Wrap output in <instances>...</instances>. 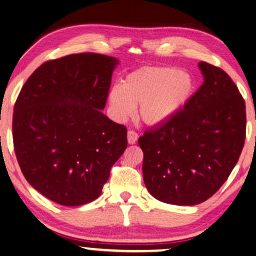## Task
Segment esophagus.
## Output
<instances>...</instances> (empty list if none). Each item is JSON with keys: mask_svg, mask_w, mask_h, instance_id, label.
Wrapping results in <instances>:
<instances>
[{"mask_svg": "<svg viewBox=\"0 0 256 256\" xmlns=\"http://www.w3.org/2000/svg\"><path fill=\"white\" fill-rule=\"evenodd\" d=\"M138 138H139V136L134 131H131V130H130V131L128 132V142L130 144H136V141H138Z\"/></svg>", "mask_w": 256, "mask_h": 256, "instance_id": "esophagus-1", "label": "esophagus"}]
</instances>
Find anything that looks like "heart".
Segmentation results:
<instances>
[{
    "mask_svg": "<svg viewBox=\"0 0 256 256\" xmlns=\"http://www.w3.org/2000/svg\"><path fill=\"white\" fill-rule=\"evenodd\" d=\"M193 79L188 72L164 66H144L128 74L120 87L108 94L110 114L117 122L133 115L148 126L166 123L185 106L192 94Z\"/></svg>",
    "mask_w": 256,
    "mask_h": 256,
    "instance_id": "obj_1",
    "label": "heart"
}]
</instances>
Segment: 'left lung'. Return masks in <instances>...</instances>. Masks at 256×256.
<instances>
[{
    "label": "left lung",
    "mask_w": 256,
    "mask_h": 256,
    "mask_svg": "<svg viewBox=\"0 0 256 256\" xmlns=\"http://www.w3.org/2000/svg\"><path fill=\"white\" fill-rule=\"evenodd\" d=\"M204 84L162 126L139 138L144 185L158 201L194 206L220 190L246 136V106L226 72L199 63Z\"/></svg>",
    "instance_id": "8db88e82"
}]
</instances>
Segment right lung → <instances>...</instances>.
Wrapping results in <instances>:
<instances>
[{"mask_svg": "<svg viewBox=\"0 0 256 256\" xmlns=\"http://www.w3.org/2000/svg\"><path fill=\"white\" fill-rule=\"evenodd\" d=\"M118 64L94 52L49 60L18 95L12 136L19 166L30 186L56 204L98 199L126 150V128L101 112Z\"/></svg>", "mask_w": 256, "mask_h": 256, "instance_id": "right-lung-1", "label": "right lung"}]
</instances>
